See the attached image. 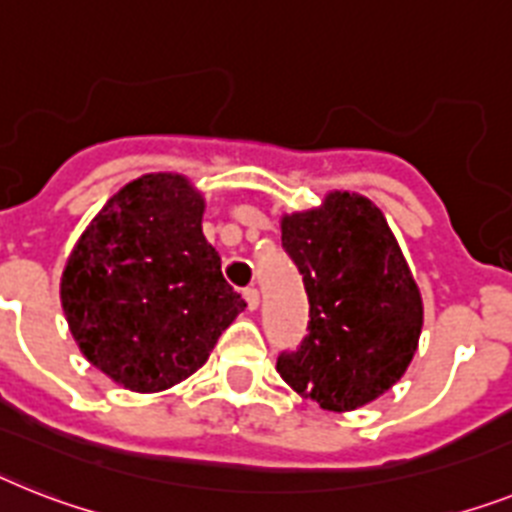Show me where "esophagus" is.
Here are the masks:
<instances>
[{
	"label": "esophagus",
	"instance_id": "34e87169",
	"mask_svg": "<svg viewBox=\"0 0 512 512\" xmlns=\"http://www.w3.org/2000/svg\"><path fill=\"white\" fill-rule=\"evenodd\" d=\"M243 298H246V303L251 311H256V308H259V290H256V287H246V290H243Z\"/></svg>",
	"mask_w": 512,
	"mask_h": 512
}]
</instances>
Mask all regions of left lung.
Here are the masks:
<instances>
[{
  "label": "left lung",
  "mask_w": 512,
  "mask_h": 512,
  "mask_svg": "<svg viewBox=\"0 0 512 512\" xmlns=\"http://www.w3.org/2000/svg\"><path fill=\"white\" fill-rule=\"evenodd\" d=\"M282 248L303 277L308 332L277 371L324 411H353L398 382L416 353L424 308L382 211L332 193L282 219Z\"/></svg>",
  "instance_id": "8db88e82"
}]
</instances>
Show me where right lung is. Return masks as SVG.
I'll use <instances>...</instances> for the list:
<instances>
[{
	"mask_svg": "<svg viewBox=\"0 0 512 512\" xmlns=\"http://www.w3.org/2000/svg\"><path fill=\"white\" fill-rule=\"evenodd\" d=\"M204 198L180 175L128 183L96 214L62 274V308L83 356L135 392L204 366L246 308L201 232Z\"/></svg>",
	"mask_w": 512,
	"mask_h": 512,
	"instance_id": "1",
	"label": "right lung"
}]
</instances>
